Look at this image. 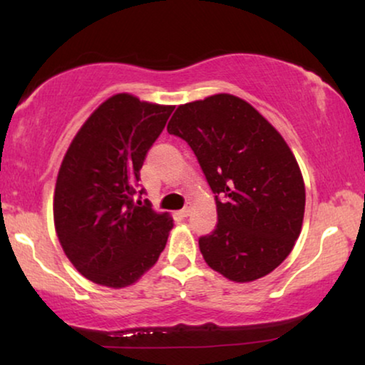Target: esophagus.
I'll list each match as a JSON object with an SVG mask.
<instances>
[{"mask_svg": "<svg viewBox=\"0 0 365 365\" xmlns=\"http://www.w3.org/2000/svg\"><path fill=\"white\" fill-rule=\"evenodd\" d=\"M189 214H191V206H186V207L181 209V216L182 217H187Z\"/></svg>", "mask_w": 365, "mask_h": 365, "instance_id": "esophagus-1", "label": "esophagus"}]
</instances>
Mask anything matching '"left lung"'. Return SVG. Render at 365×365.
<instances>
[{"instance_id":"left-lung-1","label":"left lung","mask_w":365,"mask_h":365,"mask_svg":"<svg viewBox=\"0 0 365 365\" xmlns=\"http://www.w3.org/2000/svg\"><path fill=\"white\" fill-rule=\"evenodd\" d=\"M168 133L191 146L216 194V229L199 237L207 266L234 282L272 272L291 254L306 207L304 179L287 143L232 94L182 104Z\"/></svg>"}]
</instances>
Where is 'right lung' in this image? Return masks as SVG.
I'll use <instances>...</instances> for the list:
<instances>
[{
    "instance_id": "obj_1",
    "label": "right lung",
    "mask_w": 365,
    "mask_h": 365,
    "mask_svg": "<svg viewBox=\"0 0 365 365\" xmlns=\"http://www.w3.org/2000/svg\"><path fill=\"white\" fill-rule=\"evenodd\" d=\"M173 111L174 106L114 94L69 144L54 189V227L64 254L89 281L131 286L166 246L173 219L141 201L138 182Z\"/></svg>"
}]
</instances>
